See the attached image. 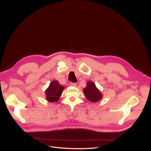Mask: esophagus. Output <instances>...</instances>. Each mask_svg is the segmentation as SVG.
<instances>
[{
    "instance_id": "obj_1",
    "label": "esophagus",
    "mask_w": 151,
    "mask_h": 151,
    "mask_svg": "<svg viewBox=\"0 0 151 151\" xmlns=\"http://www.w3.org/2000/svg\"><path fill=\"white\" fill-rule=\"evenodd\" d=\"M70 86H73V87H76V83H70Z\"/></svg>"
}]
</instances>
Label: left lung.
I'll return each mask as SVG.
<instances>
[{
  "label": "left lung",
  "mask_w": 151,
  "mask_h": 151,
  "mask_svg": "<svg viewBox=\"0 0 151 151\" xmlns=\"http://www.w3.org/2000/svg\"><path fill=\"white\" fill-rule=\"evenodd\" d=\"M83 92L87 99L92 102H97L102 97L101 92L96 88V84L92 81L87 83L86 87L83 89Z\"/></svg>",
  "instance_id": "obj_1"
}]
</instances>
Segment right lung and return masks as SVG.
<instances>
[{"instance_id": "1", "label": "right lung", "mask_w": 151, "mask_h": 151, "mask_svg": "<svg viewBox=\"0 0 151 151\" xmlns=\"http://www.w3.org/2000/svg\"><path fill=\"white\" fill-rule=\"evenodd\" d=\"M63 89L64 87L60 86L58 81H52L50 84L49 88L45 91L46 99L50 102L58 101Z\"/></svg>"}]
</instances>
